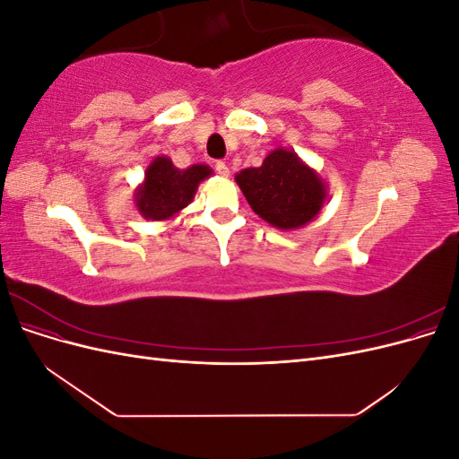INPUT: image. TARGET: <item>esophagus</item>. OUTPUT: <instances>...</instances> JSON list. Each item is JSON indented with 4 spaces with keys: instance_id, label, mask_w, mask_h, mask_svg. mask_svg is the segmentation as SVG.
Wrapping results in <instances>:
<instances>
[{
    "instance_id": "esophagus-1",
    "label": "esophagus",
    "mask_w": 459,
    "mask_h": 459,
    "mask_svg": "<svg viewBox=\"0 0 459 459\" xmlns=\"http://www.w3.org/2000/svg\"><path fill=\"white\" fill-rule=\"evenodd\" d=\"M214 170H216L221 178H228V176H230V169H228L226 162H216V164H214Z\"/></svg>"
}]
</instances>
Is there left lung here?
<instances>
[{
    "mask_svg": "<svg viewBox=\"0 0 459 459\" xmlns=\"http://www.w3.org/2000/svg\"><path fill=\"white\" fill-rule=\"evenodd\" d=\"M253 211L270 226L290 231L310 224L327 203V184L295 151L277 147L258 169L235 174Z\"/></svg>",
    "mask_w": 459,
    "mask_h": 459,
    "instance_id": "1",
    "label": "left lung"
}]
</instances>
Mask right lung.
Wrapping results in <instances>:
<instances>
[{"label": "right lung", "instance_id": "add662e5", "mask_svg": "<svg viewBox=\"0 0 459 459\" xmlns=\"http://www.w3.org/2000/svg\"><path fill=\"white\" fill-rule=\"evenodd\" d=\"M211 176L212 169L206 164L176 169L172 159L164 155L155 157L145 169L143 182L134 193L137 212L152 221L170 220L195 199L199 184Z\"/></svg>", "mask_w": 459, "mask_h": 459}]
</instances>
